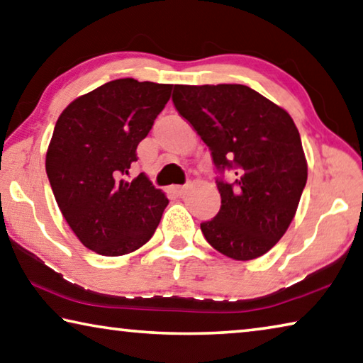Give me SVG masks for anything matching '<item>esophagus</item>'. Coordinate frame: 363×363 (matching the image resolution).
<instances>
[{
    "label": "esophagus",
    "instance_id": "esophagus-1",
    "mask_svg": "<svg viewBox=\"0 0 363 363\" xmlns=\"http://www.w3.org/2000/svg\"><path fill=\"white\" fill-rule=\"evenodd\" d=\"M186 189H187V186H172L171 192L174 195H182L184 192H186Z\"/></svg>",
    "mask_w": 363,
    "mask_h": 363
}]
</instances>
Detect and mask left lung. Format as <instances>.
Instances as JSON below:
<instances>
[{"instance_id": "obj_1", "label": "left lung", "mask_w": 363, "mask_h": 363, "mask_svg": "<svg viewBox=\"0 0 363 363\" xmlns=\"http://www.w3.org/2000/svg\"><path fill=\"white\" fill-rule=\"evenodd\" d=\"M172 103L210 148L218 172L221 208L200 224L205 239L234 260L267 254L289 228L307 182L294 121L240 84L174 85Z\"/></svg>"}]
</instances>
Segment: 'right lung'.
Masks as SVG:
<instances>
[{
    "label": "right lung",
    "mask_w": 363,
    "mask_h": 363,
    "mask_svg": "<svg viewBox=\"0 0 363 363\" xmlns=\"http://www.w3.org/2000/svg\"><path fill=\"white\" fill-rule=\"evenodd\" d=\"M172 85L111 80L74 100L57 118L47 174L80 242L105 257L147 244L168 205L145 176L128 181L137 145L169 100Z\"/></svg>",
    "instance_id": "add662e5"
}]
</instances>
